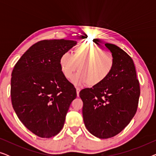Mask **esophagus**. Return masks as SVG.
<instances>
[{"label": "esophagus", "instance_id": "34e87169", "mask_svg": "<svg viewBox=\"0 0 156 156\" xmlns=\"http://www.w3.org/2000/svg\"><path fill=\"white\" fill-rule=\"evenodd\" d=\"M76 94L79 97V95H80V91H81V89L80 87H76Z\"/></svg>", "mask_w": 156, "mask_h": 156}]
</instances>
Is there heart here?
<instances>
[{
  "label": "heart",
  "instance_id": "b5f03b06",
  "mask_svg": "<svg viewBox=\"0 0 156 156\" xmlns=\"http://www.w3.org/2000/svg\"><path fill=\"white\" fill-rule=\"evenodd\" d=\"M62 69L65 77L71 79L75 84L88 83L90 86H97L104 82L114 69L115 57L111 52L97 46L79 44L74 49L73 55L65 52L60 59Z\"/></svg>",
  "mask_w": 156,
  "mask_h": 156
}]
</instances>
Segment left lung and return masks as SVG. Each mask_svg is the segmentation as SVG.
I'll return each mask as SVG.
<instances>
[{"mask_svg": "<svg viewBox=\"0 0 156 156\" xmlns=\"http://www.w3.org/2000/svg\"><path fill=\"white\" fill-rule=\"evenodd\" d=\"M105 46L115 57L112 74L100 84L80 92L85 126L99 138L114 137L127 126L136 114L140 97L133 59L115 44Z\"/></svg>", "mask_w": 156, "mask_h": 156, "instance_id": "8db88e82", "label": "left lung"}]
</instances>
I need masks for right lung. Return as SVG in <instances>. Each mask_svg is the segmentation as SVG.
<instances>
[{
	"label": "right lung",
	"instance_id": "add662e5",
	"mask_svg": "<svg viewBox=\"0 0 156 156\" xmlns=\"http://www.w3.org/2000/svg\"><path fill=\"white\" fill-rule=\"evenodd\" d=\"M76 42L44 40L32 45L12 72L10 97L16 114L36 136L51 138L59 133L72 101L74 85L62 71L60 59Z\"/></svg>",
	"mask_w": 156,
	"mask_h": 156
}]
</instances>
